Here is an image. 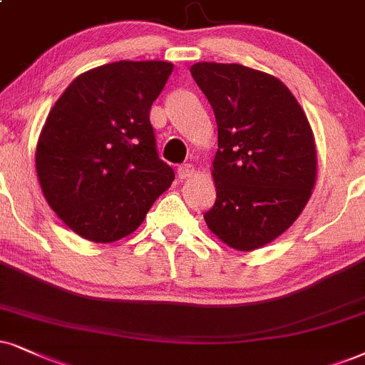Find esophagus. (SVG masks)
<instances>
[{
	"instance_id": "esophagus-1",
	"label": "esophagus",
	"mask_w": 365,
	"mask_h": 365,
	"mask_svg": "<svg viewBox=\"0 0 365 365\" xmlns=\"http://www.w3.org/2000/svg\"><path fill=\"white\" fill-rule=\"evenodd\" d=\"M193 172H195V168H193V165L190 163H183L178 167V177L180 178H190Z\"/></svg>"
}]
</instances>
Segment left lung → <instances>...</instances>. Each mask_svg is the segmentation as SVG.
Returning <instances> with one entry per match:
<instances>
[{
    "label": "left lung",
    "instance_id": "obj_1",
    "mask_svg": "<svg viewBox=\"0 0 365 365\" xmlns=\"http://www.w3.org/2000/svg\"><path fill=\"white\" fill-rule=\"evenodd\" d=\"M190 73L214 109L217 198L204 219L237 251L274 241L305 209L317 178L310 123L283 82L239 63L198 62Z\"/></svg>",
    "mask_w": 365,
    "mask_h": 365
}]
</instances>
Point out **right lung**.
Segmentation results:
<instances>
[{
    "instance_id": "1",
    "label": "right lung",
    "mask_w": 365,
    "mask_h": 365,
    "mask_svg": "<svg viewBox=\"0 0 365 365\" xmlns=\"http://www.w3.org/2000/svg\"><path fill=\"white\" fill-rule=\"evenodd\" d=\"M170 62L108 63L82 73L48 113L36 175L48 205L89 241H118L143 222L175 172L156 150L153 101Z\"/></svg>"
}]
</instances>
